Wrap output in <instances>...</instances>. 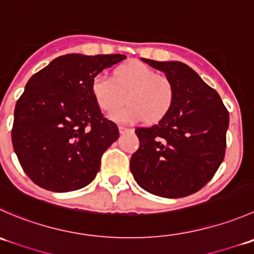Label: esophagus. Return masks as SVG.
<instances>
[{
    "label": "esophagus",
    "mask_w": 254,
    "mask_h": 254,
    "mask_svg": "<svg viewBox=\"0 0 254 254\" xmlns=\"http://www.w3.org/2000/svg\"><path fill=\"white\" fill-rule=\"evenodd\" d=\"M119 131H120V134H125V132L130 131V129L129 127H124V125H119Z\"/></svg>",
    "instance_id": "esophagus-1"
}]
</instances>
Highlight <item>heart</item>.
Wrapping results in <instances>:
<instances>
[{
    "instance_id": "b5f03b06",
    "label": "heart",
    "mask_w": 254,
    "mask_h": 254,
    "mask_svg": "<svg viewBox=\"0 0 254 254\" xmlns=\"http://www.w3.org/2000/svg\"><path fill=\"white\" fill-rule=\"evenodd\" d=\"M90 89L95 103L104 112L117 109L127 99L124 108L109 115L110 119L120 123L160 122L171 109L175 97L171 80L141 62L120 65L113 78L103 73L97 74Z\"/></svg>"
}]
</instances>
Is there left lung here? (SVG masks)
Instances as JSON below:
<instances>
[{
    "mask_svg": "<svg viewBox=\"0 0 254 254\" xmlns=\"http://www.w3.org/2000/svg\"><path fill=\"white\" fill-rule=\"evenodd\" d=\"M142 61L165 73L175 97L157 124L135 129L140 146L131 155L130 170L147 192L167 198L192 195L222 164L230 114L218 93L189 65Z\"/></svg>",
    "mask_w": 254,
    "mask_h": 254,
    "instance_id": "left-lung-1",
    "label": "left lung"
}]
</instances>
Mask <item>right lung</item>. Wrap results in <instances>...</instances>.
<instances>
[{"instance_id":"obj_1","label":"right lung","mask_w":254,"mask_h":254,"mask_svg":"<svg viewBox=\"0 0 254 254\" xmlns=\"http://www.w3.org/2000/svg\"><path fill=\"white\" fill-rule=\"evenodd\" d=\"M125 58L67 54L28 80L16 103L11 135L22 169L39 187L68 192L95 179L119 129L100 112L92 80Z\"/></svg>"}]
</instances>
